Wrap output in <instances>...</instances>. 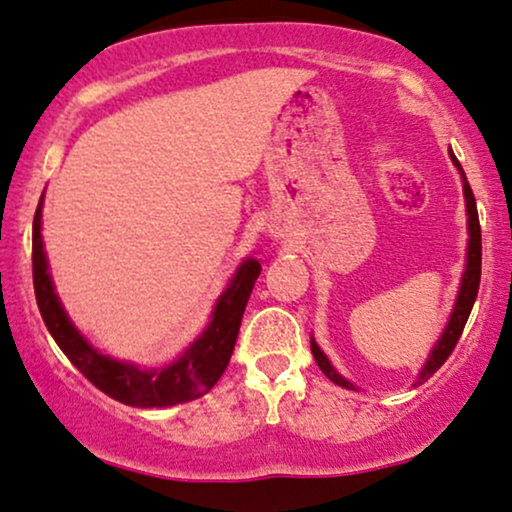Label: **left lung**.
Returning a JSON list of instances; mask_svg holds the SVG:
<instances>
[{"mask_svg": "<svg viewBox=\"0 0 512 512\" xmlns=\"http://www.w3.org/2000/svg\"><path fill=\"white\" fill-rule=\"evenodd\" d=\"M451 159H453V164L458 166L460 176H463V193H465V207H467V233H470V240H467V264H465L463 283H460L458 300H455V307L451 312V319H448L446 329H443L441 338L436 341V346L432 350V355H429L427 365L422 367V372H420V377H417L415 386L424 384V381L432 377L436 369H439L443 362L448 360V355L453 353L455 343H458V338H460V334H463V329L467 324V317H470V312H472L474 300H477L479 279H482V229H479L477 202H474L472 188H470V183H467L463 166H460V162L455 159V155H451ZM310 348H312V355H315L319 369H322L326 377L334 381V384L343 386V389H353L355 391V386L350 384L348 379H343L341 374H338L334 369V365L329 362V357H326L322 350H319L315 338L310 341Z\"/></svg>", "mask_w": 512, "mask_h": 512, "instance_id": "8db88e82", "label": "left lung"}]
</instances>
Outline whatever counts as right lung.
<instances>
[{
	"label": "right lung",
	"instance_id": "1",
	"mask_svg": "<svg viewBox=\"0 0 512 512\" xmlns=\"http://www.w3.org/2000/svg\"><path fill=\"white\" fill-rule=\"evenodd\" d=\"M42 197L33 219V286L40 315L57 346L73 362L90 384H95L109 398L133 408H169L188 403L212 389L224 369L229 367L233 346H236L240 319L262 267L248 257L233 274L226 291L214 305L207 329L190 343V348L178 360L166 367H138L133 362L114 360L92 348L59 303L54 293L52 276L47 269V255L42 248Z\"/></svg>",
	"mask_w": 512,
	"mask_h": 512
}]
</instances>
